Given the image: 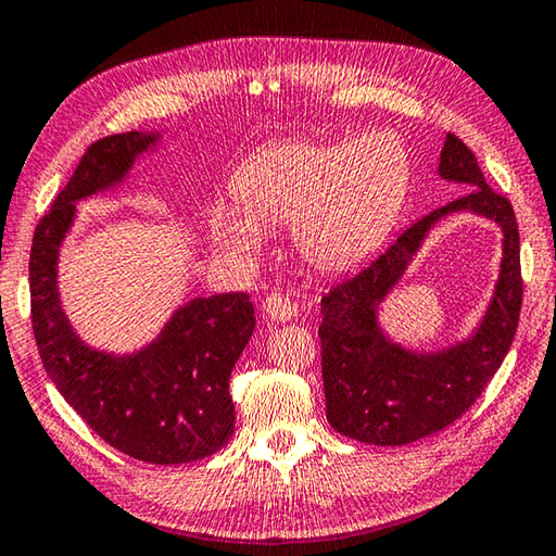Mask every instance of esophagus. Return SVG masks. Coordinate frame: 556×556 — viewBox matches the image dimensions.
Wrapping results in <instances>:
<instances>
[{"instance_id":"1","label":"esophagus","mask_w":556,"mask_h":556,"mask_svg":"<svg viewBox=\"0 0 556 556\" xmlns=\"http://www.w3.org/2000/svg\"><path fill=\"white\" fill-rule=\"evenodd\" d=\"M262 311H265L271 320H279V323L291 320V318L296 316L294 301H291L285 294H277V291H275V294H269L265 301H262Z\"/></svg>"}]
</instances>
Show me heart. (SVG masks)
Listing matches in <instances>:
<instances>
[{
	"instance_id": "b5f03b06",
	"label": "heart",
	"mask_w": 556,
	"mask_h": 556,
	"mask_svg": "<svg viewBox=\"0 0 556 556\" xmlns=\"http://www.w3.org/2000/svg\"><path fill=\"white\" fill-rule=\"evenodd\" d=\"M408 181V155L391 136L289 140L238 169V208H214V230L224 245L250 252L260 245L262 226L291 224L294 248L311 267L345 271L379 248Z\"/></svg>"
}]
</instances>
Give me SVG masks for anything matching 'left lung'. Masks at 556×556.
<instances>
[{"instance_id": "8db88e82", "label": "left lung", "mask_w": 556, "mask_h": 556, "mask_svg": "<svg viewBox=\"0 0 556 556\" xmlns=\"http://www.w3.org/2000/svg\"><path fill=\"white\" fill-rule=\"evenodd\" d=\"M442 179L471 189L430 211L357 275L320 299V365L332 430L367 445H408L462 418L496 375L516 338L522 306L520 236L510 201L493 191L462 140L447 134ZM454 210H473L504 228V260L488 316L471 339L432 356L403 351L382 336L376 308L397 283L421 238Z\"/></svg>"}]
</instances>
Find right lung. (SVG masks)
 <instances>
[{"instance_id": "1", "label": "right lung", "mask_w": 556, "mask_h": 556, "mask_svg": "<svg viewBox=\"0 0 556 556\" xmlns=\"http://www.w3.org/2000/svg\"><path fill=\"white\" fill-rule=\"evenodd\" d=\"M155 134L94 140L53 206L38 220L28 281L38 355L63 399L111 447L148 464H185L218 452L233 435L228 381L255 330L248 294L191 299L134 355L92 350L77 338L58 296V252L75 201L118 185Z\"/></svg>"}]
</instances>
